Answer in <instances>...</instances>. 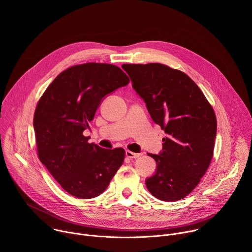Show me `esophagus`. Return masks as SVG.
Listing matches in <instances>:
<instances>
[{
  "label": "esophagus",
  "instance_id": "obj_1",
  "mask_svg": "<svg viewBox=\"0 0 252 252\" xmlns=\"http://www.w3.org/2000/svg\"><path fill=\"white\" fill-rule=\"evenodd\" d=\"M126 156L128 158H136L139 157V154H135V153H132L130 151H126Z\"/></svg>",
  "mask_w": 252,
  "mask_h": 252
}]
</instances>
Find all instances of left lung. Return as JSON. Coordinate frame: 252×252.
<instances>
[{
	"label": "left lung",
	"instance_id": "obj_1",
	"mask_svg": "<svg viewBox=\"0 0 252 252\" xmlns=\"http://www.w3.org/2000/svg\"><path fill=\"white\" fill-rule=\"evenodd\" d=\"M153 121L167 136L156 173L146 179L149 191L163 201L189 195L206 172L217 136V118L197 85L183 71L158 63L123 64Z\"/></svg>",
	"mask_w": 252,
	"mask_h": 252
}]
</instances>
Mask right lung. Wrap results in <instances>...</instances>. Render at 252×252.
Listing matches in <instances>:
<instances>
[{
    "instance_id": "obj_1",
    "label": "right lung",
    "mask_w": 252,
    "mask_h": 252,
    "mask_svg": "<svg viewBox=\"0 0 252 252\" xmlns=\"http://www.w3.org/2000/svg\"><path fill=\"white\" fill-rule=\"evenodd\" d=\"M128 83L117 65L88 63L62 71L40 98L33 116L38 156L70 195H99L123 164L124 149L89 143L83 132L102 98Z\"/></svg>"
}]
</instances>
